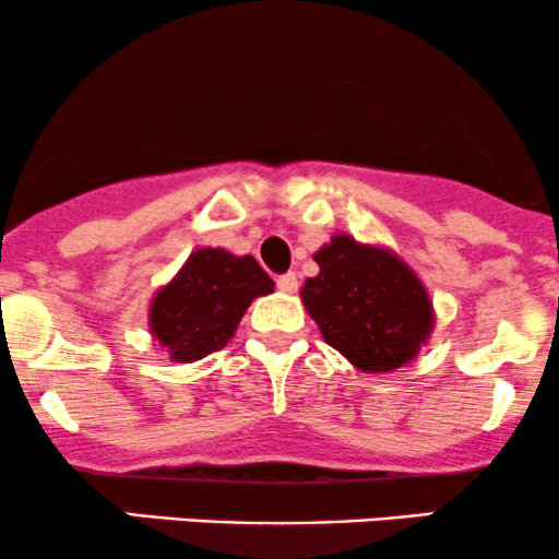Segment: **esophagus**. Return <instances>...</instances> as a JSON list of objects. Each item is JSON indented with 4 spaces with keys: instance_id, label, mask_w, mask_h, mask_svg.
<instances>
[{
    "instance_id": "obj_1",
    "label": "esophagus",
    "mask_w": 559,
    "mask_h": 559,
    "mask_svg": "<svg viewBox=\"0 0 559 559\" xmlns=\"http://www.w3.org/2000/svg\"><path fill=\"white\" fill-rule=\"evenodd\" d=\"M275 284H278V288L284 294H294L299 288V281H297V275L294 273H284V275H278V281H275Z\"/></svg>"
}]
</instances>
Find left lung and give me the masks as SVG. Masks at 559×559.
Instances as JSON below:
<instances>
[{
  "label": "left lung",
  "instance_id": "8db88e82",
  "mask_svg": "<svg viewBox=\"0 0 559 559\" xmlns=\"http://www.w3.org/2000/svg\"><path fill=\"white\" fill-rule=\"evenodd\" d=\"M316 262L320 273L299 297L325 344L362 373H391L418 357L436 325L433 301L400 254L336 234Z\"/></svg>",
  "mask_w": 559,
  "mask_h": 559
}]
</instances>
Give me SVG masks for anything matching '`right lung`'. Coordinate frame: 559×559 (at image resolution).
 <instances>
[{
  "label": "right lung",
  "mask_w": 559,
  "mask_h": 559,
  "mask_svg": "<svg viewBox=\"0 0 559 559\" xmlns=\"http://www.w3.org/2000/svg\"><path fill=\"white\" fill-rule=\"evenodd\" d=\"M273 278L252 254L199 247L150 301V333L173 362H197L223 349L243 312L273 294Z\"/></svg>",
  "instance_id": "right-lung-1"
}]
</instances>
